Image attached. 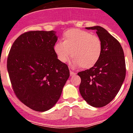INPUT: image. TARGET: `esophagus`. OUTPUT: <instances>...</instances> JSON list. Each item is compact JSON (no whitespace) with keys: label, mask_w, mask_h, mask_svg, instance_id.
<instances>
[{"label":"esophagus","mask_w":133,"mask_h":133,"mask_svg":"<svg viewBox=\"0 0 133 133\" xmlns=\"http://www.w3.org/2000/svg\"><path fill=\"white\" fill-rule=\"evenodd\" d=\"M75 74H76V73H75V72H73V71L70 70V75H71V76H73V75H75Z\"/></svg>","instance_id":"1"}]
</instances>
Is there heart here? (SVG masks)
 <instances>
[{
    "instance_id": "obj_1",
    "label": "heart",
    "mask_w": 133,
    "mask_h": 133,
    "mask_svg": "<svg viewBox=\"0 0 133 133\" xmlns=\"http://www.w3.org/2000/svg\"><path fill=\"white\" fill-rule=\"evenodd\" d=\"M63 40L57 41L54 51L62 62H66L74 56L72 64L75 67L82 65L84 69L94 66L102 53V43L97 36L81 30H69L63 35Z\"/></svg>"
}]
</instances>
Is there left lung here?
<instances>
[{
	"label": "left lung",
	"instance_id": "left-lung-1",
	"mask_svg": "<svg viewBox=\"0 0 133 133\" xmlns=\"http://www.w3.org/2000/svg\"><path fill=\"white\" fill-rule=\"evenodd\" d=\"M86 29L96 30L102 43V53L94 66L77 73L82 79L79 92L89 105L102 107L115 98L124 81V54L119 41L105 28L96 26Z\"/></svg>",
	"mask_w": 133,
	"mask_h": 133
}]
</instances>
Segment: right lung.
<instances>
[{
  "label": "right lung",
  "mask_w": 133,
  "mask_h": 133,
  "mask_svg": "<svg viewBox=\"0 0 133 133\" xmlns=\"http://www.w3.org/2000/svg\"><path fill=\"white\" fill-rule=\"evenodd\" d=\"M56 32L29 31L18 37L7 58V71L18 99L37 111H45L59 100L69 79L68 66L58 59Z\"/></svg>",
  "instance_id": "right-lung-1"
}]
</instances>
